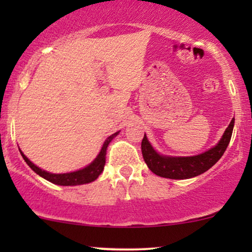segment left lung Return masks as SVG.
<instances>
[{
    "mask_svg": "<svg viewBox=\"0 0 252 252\" xmlns=\"http://www.w3.org/2000/svg\"><path fill=\"white\" fill-rule=\"evenodd\" d=\"M233 126H235V118H232L221 138L215 147L201 154L193 156H169L160 154L153 148L144 134L142 143H141L144 162L154 174L161 178L174 179V180L194 178L209 170L213 164L218 162L230 143Z\"/></svg>",
    "mask_w": 252,
    "mask_h": 252,
    "instance_id": "1",
    "label": "left lung"
}]
</instances>
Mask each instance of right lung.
<instances>
[{
    "label": "right lung",
    "mask_w": 252,
    "mask_h": 252,
    "mask_svg": "<svg viewBox=\"0 0 252 252\" xmlns=\"http://www.w3.org/2000/svg\"><path fill=\"white\" fill-rule=\"evenodd\" d=\"M120 134V131L115 132L111 136H109L105 141H104L102 149L98 153L94 161L91 163L88 164L86 167H84L82 169L74 170V172L70 173H62V174H54V173H50L47 170H43L34 164L30 158L26 156L24 153L20 150L22 158L26 161V163L31 167L37 175H40L41 178L46 179L47 181L52 182V184L60 185V186H78V185H84V184H90V182L94 181L96 179L102 174L104 166H105V156H106V149H108L109 143L114 140L116 136Z\"/></svg>",
    "instance_id": "add662e5"
}]
</instances>
